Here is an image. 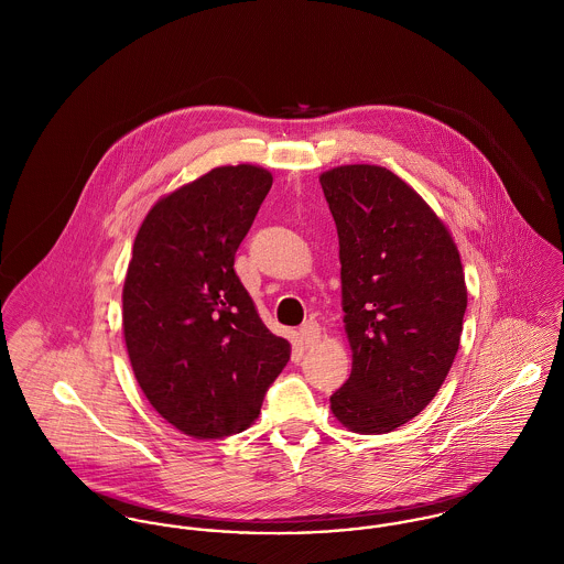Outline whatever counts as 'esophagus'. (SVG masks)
Masks as SVG:
<instances>
[{
    "instance_id": "1",
    "label": "esophagus",
    "mask_w": 564,
    "mask_h": 564,
    "mask_svg": "<svg viewBox=\"0 0 564 564\" xmlns=\"http://www.w3.org/2000/svg\"><path fill=\"white\" fill-rule=\"evenodd\" d=\"M300 338H302V345L304 347H313L319 343L322 338V327L317 322H306L300 327Z\"/></svg>"
}]
</instances>
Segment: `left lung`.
Returning <instances> with one entry per match:
<instances>
[{
    "mask_svg": "<svg viewBox=\"0 0 564 564\" xmlns=\"http://www.w3.org/2000/svg\"><path fill=\"white\" fill-rule=\"evenodd\" d=\"M338 232L349 380L329 398L360 434H384L434 400L456 358L467 286L460 253L432 208L376 164L322 177Z\"/></svg>",
    "mask_w": 564,
    "mask_h": 564,
    "instance_id": "obj_1",
    "label": "left lung"
}]
</instances>
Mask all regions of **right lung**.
<instances>
[{"label":"right lung","mask_w":564,"mask_h":564,"mask_svg":"<svg viewBox=\"0 0 564 564\" xmlns=\"http://www.w3.org/2000/svg\"><path fill=\"white\" fill-rule=\"evenodd\" d=\"M271 182L260 166H217L162 197L134 239L123 284L132 371L162 419L195 438L249 427L291 358L235 271Z\"/></svg>","instance_id":"add662e5"}]
</instances>
